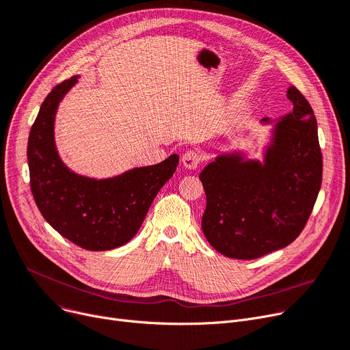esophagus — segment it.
I'll use <instances>...</instances> for the list:
<instances>
[{
    "label": "esophagus",
    "mask_w": 350,
    "mask_h": 350,
    "mask_svg": "<svg viewBox=\"0 0 350 350\" xmlns=\"http://www.w3.org/2000/svg\"><path fill=\"white\" fill-rule=\"evenodd\" d=\"M201 161V156L197 150H187L181 157V163L189 170H194L198 167V164Z\"/></svg>",
    "instance_id": "esophagus-1"
}]
</instances>
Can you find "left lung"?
<instances>
[{"instance_id": "1", "label": "left lung", "mask_w": 350, "mask_h": 350, "mask_svg": "<svg viewBox=\"0 0 350 350\" xmlns=\"http://www.w3.org/2000/svg\"><path fill=\"white\" fill-rule=\"evenodd\" d=\"M286 98L292 110L273 124L262 163L234 152L200 173L207 197L201 228L228 258L255 260L289 245L315 206L322 185L317 118L295 86Z\"/></svg>"}]
</instances>
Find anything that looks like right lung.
<instances>
[{"label": "right lung", "mask_w": 350, "mask_h": 350, "mask_svg": "<svg viewBox=\"0 0 350 350\" xmlns=\"http://www.w3.org/2000/svg\"><path fill=\"white\" fill-rule=\"evenodd\" d=\"M78 78L51 90L31 127V191L42 217L66 240L88 251H107L136 235L154 197L174 174L178 156L103 180L69 170L57 152L53 123L59 102Z\"/></svg>", "instance_id": "1"}]
</instances>
